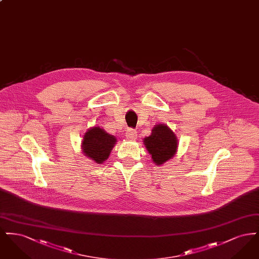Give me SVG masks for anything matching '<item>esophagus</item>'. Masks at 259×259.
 I'll return each mask as SVG.
<instances>
[{
    "label": "esophagus",
    "instance_id": "1",
    "mask_svg": "<svg viewBox=\"0 0 259 259\" xmlns=\"http://www.w3.org/2000/svg\"><path fill=\"white\" fill-rule=\"evenodd\" d=\"M126 137H127V139L129 141H135L136 139H137V132H136V130L132 129V128H129L127 130V132H126Z\"/></svg>",
    "mask_w": 259,
    "mask_h": 259
}]
</instances>
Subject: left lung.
<instances>
[{
    "instance_id": "left-lung-1",
    "label": "left lung",
    "mask_w": 259,
    "mask_h": 259,
    "mask_svg": "<svg viewBox=\"0 0 259 259\" xmlns=\"http://www.w3.org/2000/svg\"><path fill=\"white\" fill-rule=\"evenodd\" d=\"M145 147L156 165H162L174 157L178 149V139L165 124H157L151 134L144 139Z\"/></svg>"
}]
</instances>
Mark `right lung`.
<instances>
[{"instance_id": "obj_1", "label": "right lung", "mask_w": 259, "mask_h": 259, "mask_svg": "<svg viewBox=\"0 0 259 259\" xmlns=\"http://www.w3.org/2000/svg\"><path fill=\"white\" fill-rule=\"evenodd\" d=\"M115 143L114 136L108 134L104 129L95 126L88 129L83 136L81 148L85 156L101 164L109 158Z\"/></svg>"}]
</instances>
